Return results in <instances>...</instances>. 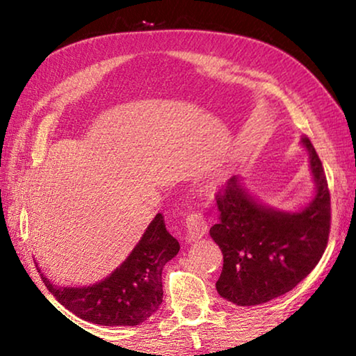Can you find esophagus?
<instances>
[{
	"label": "esophagus",
	"instance_id": "obj_1",
	"mask_svg": "<svg viewBox=\"0 0 356 356\" xmlns=\"http://www.w3.org/2000/svg\"><path fill=\"white\" fill-rule=\"evenodd\" d=\"M207 232V222L199 211H193L186 218V240L196 241L202 238Z\"/></svg>",
	"mask_w": 356,
	"mask_h": 356
}]
</instances>
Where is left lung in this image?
Returning <instances> with one entry per match:
<instances>
[{"instance_id": "8db88e82", "label": "left lung", "mask_w": 356, "mask_h": 356, "mask_svg": "<svg viewBox=\"0 0 356 356\" xmlns=\"http://www.w3.org/2000/svg\"><path fill=\"white\" fill-rule=\"evenodd\" d=\"M316 197L298 213L279 212L256 202L236 177L216 194L220 220L211 228L223 254L217 291L238 306H254L293 290L323 257L330 233V194L323 162L309 138Z\"/></svg>"}]
</instances>
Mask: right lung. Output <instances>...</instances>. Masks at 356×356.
I'll use <instances>...</instances> for the list:
<instances>
[{"label": "right lung", "instance_id": "add662e5", "mask_svg": "<svg viewBox=\"0 0 356 356\" xmlns=\"http://www.w3.org/2000/svg\"><path fill=\"white\" fill-rule=\"evenodd\" d=\"M178 251L179 243L165 228L162 213H157L128 259L99 284L63 289L40 277L58 303L77 318L100 325H138L162 303L163 266Z\"/></svg>", "mask_w": 356, "mask_h": 356}]
</instances>
